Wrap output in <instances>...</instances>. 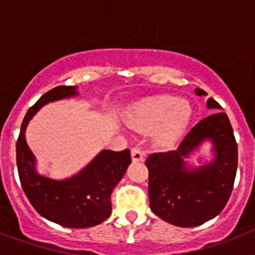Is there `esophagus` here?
<instances>
[{"instance_id":"obj_1","label":"esophagus","mask_w":255,"mask_h":255,"mask_svg":"<svg viewBox=\"0 0 255 255\" xmlns=\"http://www.w3.org/2000/svg\"><path fill=\"white\" fill-rule=\"evenodd\" d=\"M131 156H132V161H143L144 160V152L140 147H132L131 149Z\"/></svg>"}]
</instances>
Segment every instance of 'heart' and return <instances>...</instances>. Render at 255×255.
<instances>
[{"label": "heart", "mask_w": 255, "mask_h": 255, "mask_svg": "<svg viewBox=\"0 0 255 255\" xmlns=\"http://www.w3.org/2000/svg\"><path fill=\"white\" fill-rule=\"evenodd\" d=\"M192 118V108L185 100L174 96H152L136 103L128 115V123L139 131L156 128L160 144H172L184 133Z\"/></svg>", "instance_id": "1"}]
</instances>
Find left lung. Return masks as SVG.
Masks as SVG:
<instances>
[{
    "label": "left lung",
    "mask_w": 255,
    "mask_h": 255,
    "mask_svg": "<svg viewBox=\"0 0 255 255\" xmlns=\"http://www.w3.org/2000/svg\"><path fill=\"white\" fill-rule=\"evenodd\" d=\"M197 95H206L197 88ZM208 107L221 110L210 98ZM205 138L214 141L216 159L194 171L183 163ZM238 149L233 128L225 112L206 116L190 129L174 151L151 153L148 168L149 206L156 216L172 225L190 228L209 221L225 208L237 173Z\"/></svg>",
    "instance_id": "1"
}]
</instances>
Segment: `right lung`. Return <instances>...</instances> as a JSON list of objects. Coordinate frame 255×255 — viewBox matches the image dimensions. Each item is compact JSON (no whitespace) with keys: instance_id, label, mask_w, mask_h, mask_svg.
<instances>
[{"instance_id":"right-lung-1","label":"right lung","mask_w":255,"mask_h":255,"mask_svg":"<svg viewBox=\"0 0 255 255\" xmlns=\"http://www.w3.org/2000/svg\"><path fill=\"white\" fill-rule=\"evenodd\" d=\"M75 86H58L37 100L25 115L15 144L18 176L33 208L49 221L65 228L85 229L99 225L111 214V193L131 164L129 149L103 151L74 177L57 181L39 176L25 140V129L34 114L46 103L77 95Z\"/></svg>"}]
</instances>
